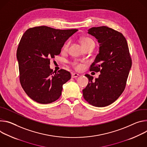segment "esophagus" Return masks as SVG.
Here are the masks:
<instances>
[{
    "label": "esophagus",
    "instance_id": "esophagus-1",
    "mask_svg": "<svg viewBox=\"0 0 147 147\" xmlns=\"http://www.w3.org/2000/svg\"><path fill=\"white\" fill-rule=\"evenodd\" d=\"M79 76V75L78 74H76V73H72L71 74V76L72 78H77Z\"/></svg>",
    "mask_w": 147,
    "mask_h": 147
}]
</instances>
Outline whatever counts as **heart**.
<instances>
[{"label":"heart","instance_id":"b5f03b06","mask_svg":"<svg viewBox=\"0 0 147 147\" xmlns=\"http://www.w3.org/2000/svg\"><path fill=\"white\" fill-rule=\"evenodd\" d=\"M80 42H81V44H82V46L84 47V48H86L90 45H94V41L90 38L89 37H83L80 39ZM69 42H67L65 43L63 45V50H67L68 47H69ZM72 65L74 66V67L76 69V70H80L82 69V65H81L80 64H79L76 62H73L72 63Z\"/></svg>","mask_w":147,"mask_h":147}]
</instances>
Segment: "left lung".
Instances as JSON below:
<instances>
[{
    "instance_id": "1",
    "label": "left lung",
    "mask_w": 147,
    "mask_h": 147,
    "mask_svg": "<svg viewBox=\"0 0 147 147\" xmlns=\"http://www.w3.org/2000/svg\"><path fill=\"white\" fill-rule=\"evenodd\" d=\"M88 33L100 44L99 53L90 71L100 72L98 78L86 74L89 79L83 89L84 99L91 105L105 107L115 102L123 92L132 61L128 44L121 32L107 26L92 27Z\"/></svg>"
}]
</instances>
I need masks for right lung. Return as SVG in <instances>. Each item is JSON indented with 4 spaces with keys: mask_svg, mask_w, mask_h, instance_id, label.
Listing matches in <instances>:
<instances>
[{
    "mask_svg": "<svg viewBox=\"0 0 147 147\" xmlns=\"http://www.w3.org/2000/svg\"><path fill=\"white\" fill-rule=\"evenodd\" d=\"M78 30H59L47 26L26 31L17 50L20 82L30 98L48 104L59 98L62 86L68 81L69 72L50 69V59L61 53L65 42Z\"/></svg>",
    "mask_w": 147,
    "mask_h": 147,
    "instance_id": "1",
    "label": "right lung"
}]
</instances>
